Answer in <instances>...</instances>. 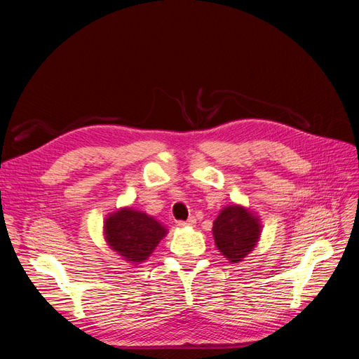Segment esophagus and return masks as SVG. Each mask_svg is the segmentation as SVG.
I'll list each match as a JSON object with an SVG mask.
<instances>
[{
    "label": "esophagus",
    "mask_w": 359,
    "mask_h": 359,
    "mask_svg": "<svg viewBox=\"0 0 359 359\" xmlns=\"http://www.w3.org/2000/svg\"><path fill=\"white\" fill-rule=\"evenodd\" d=\"M196 222V218L195 217H189L186 221H179L177 224L180 225V227H192V225H195Z\"/></svg>",
    "instance_id": "obj_1"
}]
</instances>
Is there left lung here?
<instances>
[{
	"instance_id": "obj_1",
	"label": "left lung",
	"mask_w": 359,
	"mask_h": 359,
	"mask_svg": "<svg viewBox=\"0 0 359 359\" xmlns=\"http://www.w3.org/2000/svg\"><path fill=\"white\" fill-rule=\"evenodd\" d=\"M260 229L256 215L240 205H229L214 221L212 234L221 255L231 263H238L255 249Z\"/></svg>"
}]
</instances>
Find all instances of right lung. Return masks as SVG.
I'll use <instances>...</instances> for the list:
<instances>
[{"label":"right lung","mask_w":359,"mask_h":359,"mask_svg":"<svg viewBox=\"0 0 359 359\" xmlns=\"http://www.w3.org/2000/svg\"><path fill=\"white\" fill-rule=\"evenodd\" d=\"M167 230L145 212L122 208L104 222V237L111 250L130 263H141L154 252Z\"/></svg>","instance_id":"right-lung-1"}]
</instances>
